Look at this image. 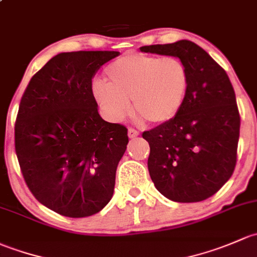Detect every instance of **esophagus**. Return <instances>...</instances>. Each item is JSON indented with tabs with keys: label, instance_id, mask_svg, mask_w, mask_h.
I'll return each mask as SVG.
<instances>
[{
	"label": "esophagus",
	"instance_id": "1",
	"mask_svg": "<svg viewBox=\"0 0 257 257\" xmlns=\"http://www.w3.org/2000/svg\"><path fill=\"white\" fill-rule=\"evenodd\" d=\"M127 134H128V137L130 139H134V137H137L140 135V132L137 131V130L132 128V127H128L127 130Z\"/></svg>",
	"mask_w": 257,
	"mask_h": 257
}]
</instances>
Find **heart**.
<instances>
[{
  "instance_id": "b5f03b06",
  "label": "heart",
  "mask_w": 257,
  "mask_h": 257,
  "mask_svg": "<svg viewBox=\"0 0 257 257\" xmlns=\"http://www.w3.org/2000/svg\"><path fill=\"white\" fill-rule=\"evenodd\" d=\"M104 84L95 85L92 95L110 121L123 120L131 110V100L137 115L148 122L165 123L183 107L190 76L179 58L135 52L116 58L105 68Z\"/></svg>"
}]
</instances>
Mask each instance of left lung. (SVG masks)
I'll use <instances>...</instances> for the list:
<instances>
[{
	"mask_svg": "<svg viewBox=\"0 0 257 257\" xmlns=\"http://www.w3.org/2000/svg\"><path fill=\"white\" fill-rule=\"evenodd\" d=\"M140 49L179 58L190 76L178 115L142 134L150 145L151 179L173 202H202L229 181L236 166L240 113L229 76L204 49L186 39Z\"/></svg>",
	"mask_w": 257,
	"mask_h": 257,
	"instance_id": "obj_1",
	"label": "left lung"
}]
</instances>
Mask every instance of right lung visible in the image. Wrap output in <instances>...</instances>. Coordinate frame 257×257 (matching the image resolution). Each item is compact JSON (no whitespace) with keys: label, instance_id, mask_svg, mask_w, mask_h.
I'll list each match as a JSON object with an SVG mask.
<instances>
[{"label":"right lung","instance_id":"add662e5","mask_svg":"<svg viewBox=\"0 0 257 257\" xmlns=\"http://www.w3.org/2000/svg\"><path fill=\"white\" fill-rule=\"evenodd\" d=\"M118 52L60 53L37 71L15 123V148L26 184L50 210L84 218L113 194L127 128L102 120L91 79Z\"/></svg>","mask_w":257,"mask_h":257}]
</instances>
